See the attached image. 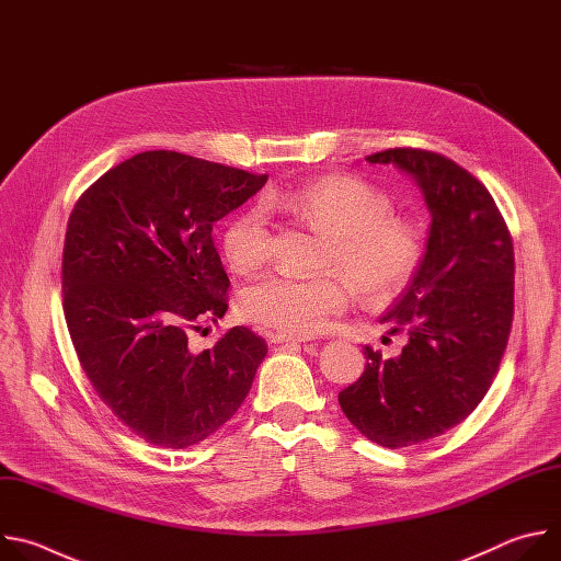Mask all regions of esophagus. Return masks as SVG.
I'll return each instance as SVG.
<instances>
[{"label": "esophagus", "mask_w": 561, "mask_h": 561, "mask_svg": "<svg viewBox=\"0 0 561 561\" xmlns=\"http://www.w3.org/2000/svg\"><path fill=\"white\" fill-rule=\"evenodd\" d=\"M273 344H288V342H310V337H301V335H284V333H275L271 335Z\"/></svg>", "instance_id": "1"}]
</instances>
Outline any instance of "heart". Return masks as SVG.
Here are the masks:
<instances>
[{"instance_id": "b5f03b06", "label": "heart", "mask_w": 561, "mask_h": 561, "mask_svg": "<svg viewBox=\"0 0 561 561\" xmlns=\"http://www.w3.org/2000/svg\"><path fill=\"white\" fill-rule=\"evenodd\" d=\"M266 206L299 215L314 232L327 237L324 266H340L366 301H383L402 290L424 262L428 234L411 215L390 213L392 204L377 186L333 175L293 193L266 195ZM224 260L234 273H253L268 260L271 226L262 206L232 215L219 237ZM342 273L312 277L266 275L239 295V308L251 322L284 335H312L342 312L353 285Z\"/></svg>"}]
</instances>
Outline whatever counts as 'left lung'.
I'll return each instance as SVG.
<instances>
[{"mask_svg":"<svg viewBox=\"0 0 561 561\" xmlns=\"http://www.w3.org/2000/svg\"><path fill=\"white\" fill-rule=\"evenodd\" d=\"M366 162L409 173L433 217L424 262L379 319L407 346L388 359L366 346L362 377L340 392L362 435L404 448L444 435L489 392L513 324L515 253L495 199L453 159L388 148Z\"/></svg>","mask_w":561,"mask_h":561,"instance_id":"8db88e82","label":"left lung"}]
</instances>
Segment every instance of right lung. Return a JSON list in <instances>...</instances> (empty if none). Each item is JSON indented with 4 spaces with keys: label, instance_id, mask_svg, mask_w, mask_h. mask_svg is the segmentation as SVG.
Segmentation results:
<instances>
[{
    "label": "right lung",
    "instance_id": "right-lung-1",
    "mask_svg": "<svg viewBox=\"0 0 561 561\" xmlns=\"http://www.w3.org/2000/svg\"><path fill=\"white\" fill-rule=\"evenodd\" d=\"M253 175L146 150L77 199L61 260L64 317L102 402L148 444L188 448L247 399L266 342L234 327L202 353L188 333L228 310L213 224L253 197Z\"/></svg>",
    "mask_w": 561,
    "mask_h": 561
}]
</instances>
